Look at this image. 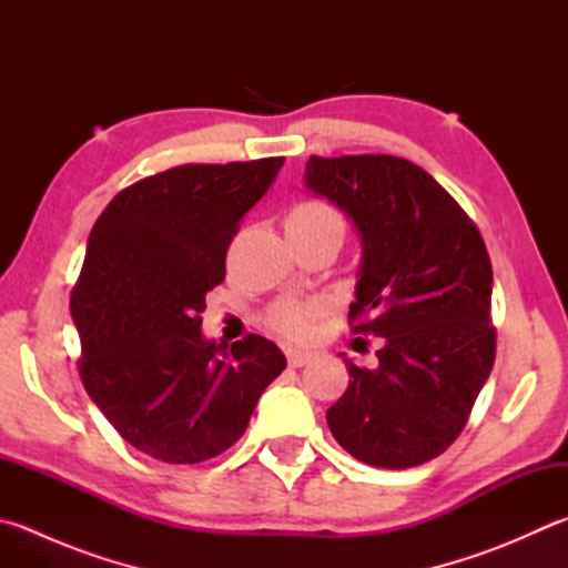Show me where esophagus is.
<instances>
[{
	"instance_id": "obj_1",
	"label": "esophagus",
	"mask_w": 568,
	"mask_h": 568,
	"mask_svg": "<svg viewBox=\"0 0 568 568\" xmlns=\"http://www.w3.org/2000/svg\"><path fill=\"white\" fill-rule=\"evenodd\" d=\"M286 361H288V366H292V368H302V366H306L308 361H312V353L288 348L286 351Z\"/></svg>"
}]
</instances>
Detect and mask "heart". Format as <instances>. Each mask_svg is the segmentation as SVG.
Wrapping results in <instances>:
<instances>
[{"instance_id": "obj_1", "label": "heart", "mask_w": 568, "mask_h": 568, "mask_svg": "<svg viewBox=\"0 0 568 568\" xmlns=\"http://www.w3.org/2000/svg\"><path fill=\"white\" fill-rule=\"evenodd\" d=\"M284 227L288 232L334 234V237L344 240L346 222L341 217V212L336 207H331L328 202L306 200V202H298V205L288 212L284 220ZM321 312H324V304L316 302V298H306V302L286 298V302H280L272 308L270 324L280 331V334L298 338L308 334V328H312V324Z\"/></svg>"}]
</instances>
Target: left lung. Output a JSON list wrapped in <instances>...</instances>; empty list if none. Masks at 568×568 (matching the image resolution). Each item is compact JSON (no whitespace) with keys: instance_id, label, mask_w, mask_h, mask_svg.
I'll return each mask as SVG.
<instances>
[{"instance_id":"left-lung-1","label":"left lung","mask_w":568,"mask_h":568,"mask_svg":"<svg viewBox=\"0 0 568 568\" xmlns=\"http://www.w3.org/2000/svg\"><path fill=\"white\" fill-rule=\"evenodd\" d=\"M306 187L353 220L363 260L348 318L383 338L378 368L346 358L348 388L326 410L361 463L408 469L463 433L495 366L491 264L450 192L395 155H312Z\"/></svg>"}]
</instances>
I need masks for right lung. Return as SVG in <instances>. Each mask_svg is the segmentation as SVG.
Wrapping results in <instances>:
<instances>
[{"label":"right lung","mask_w":568,"mask_h":568,"mask_svg":"<svg viewBox=\"0 0 568 568\" xmlns=\"http://www.w3.org/2000/svg\"><path fill=\"white\" fill-rule=\"evenodd\" d=\"M282 165L170 168L118 192L89 234L71 292L83 388L125 443L160 463L227 450L286 368L270 338L250 334L224 353L200 331L240 220Z\"/></svg>","instance_id":"add662e5"}]
</instances>
